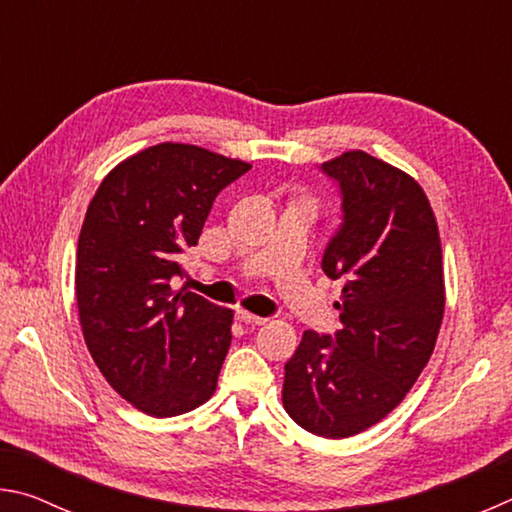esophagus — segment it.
I'll list each match as a JSON object with an SVG mask.
<instances>
[{
  "label": "esophagus",
  "instance_id": "esophagus-1",
  "mask_svg": "<svg viewBox=\"0 0 512 512\" xmlns=\"http://www.w3.org/2000/svg\"><path fill=\"white\" fill-rule=\"evenodd\" d=\"M237 320H241V323H246V325H264L266 323V318L250 314V311H244V309H237Z\"/></svg>",
  "mask_w": 512,
  "mask_h": 512
}]
</instances>
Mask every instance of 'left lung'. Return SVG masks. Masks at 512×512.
<instances>
[{
  "instance_id": "1",
  "label": "left lung",
  "mask_w": 512,
  "mask_h": 512,
  "mask_svg": "<svg viewBox=\"0 0 512 512\" xmlns=\"http://www.w3.org/2000/svg\"><path fill=\"white\" fill-rule=\"evenodd\" d=\"M341 196L323 271L343 282L341 329H307L284 366V409L302 429L348 438L404 400L445 311L443 250L422 187L363 151L320 164Z\"/></svg>"
}]
</instances>
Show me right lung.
Returning <instances> with one entry per match:
<instances>
[{
	"mask_svg": "<svg viewBox=\"0 0 512 512\" xmlns=\"http://www.w3.org/2000/svg\"><path fill=\"white\" fill-rule=\"evenodd\" d=\"M250 164L164 142L117 164L94 194L76 250L85 343L108 384L137 409L171 418L201 406L232 341V309L173 293L221 189Z\"/></svg>",
	"mask_w": 512,
	"mask_h": 512,
	"instance_id": "right-lung-1",
	"label": "right lung"
}]
</instances>
